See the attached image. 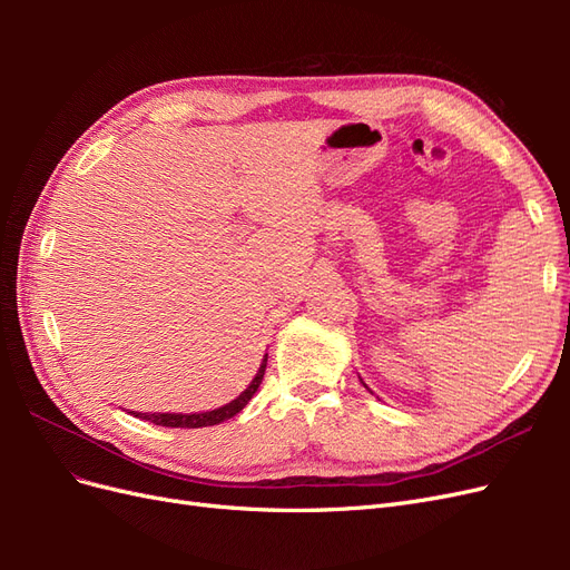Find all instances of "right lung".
<instances>
[{"label": "right lung", "instance_id": "1", "mask_svg": "<svg viewBox=\"0 0 570 570\" xmlns=\"http://www.w3.org/2000/svg\"><path fill=\"white\" fill-rule=\"evenodd\" d=\"M266 361H268V356H264L262 368H258V373L254 375V381L249 383V387L243 394H239L237 400H233L226 406L214 409V411H206V413H135V416L142 419V421H149L154 425H164V428H206V425H216V423L228 421V419L235 416V413H239L249 404L254 392L258 390V385H262L264 371H266Z\"/></svg>", "mask_w": 570, "mask_h": 570}]
</instances>
